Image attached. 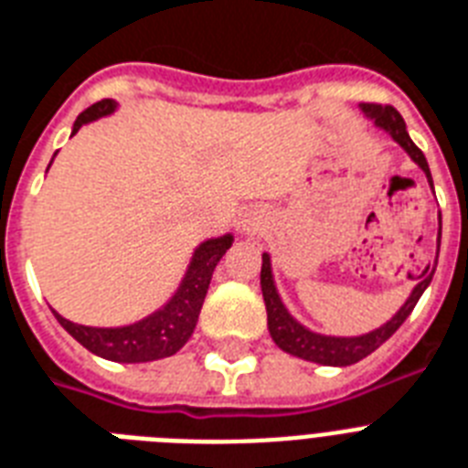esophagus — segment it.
Returning a JSON list of instances; mask_svg holds the SVG:
<instances>
[{"label": "esophagus", "mask_w": 468, "mask_h": 468, "mask_svg": "<svg viewBox=\"0 0 468 468\" xmlns=\"http://www.w3.org/2000/svg\"><path fill=\"white\" fill-rule=\"evenodd\" d=\"M264 223H267V216H264V211H257V208H252V211L242 213L240 220H238V228H240V233L255 235L257 230H262Z\"/></svg>", "instance_id": "esophagus-1"}]
</instances>
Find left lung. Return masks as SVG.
I'll return each instance as SVG.
<instances>
[{
	"label": "left lung",
	"instance_id": "8db88e82",
	"mask_svg": "<svg viewBox=\"0 0 468 468\" xmlns=\"http://www.w3.org/2000/svg\"><path fill=\"white\" fill-rule=\"evenodd\" d=\"M362 112L374 121V126L384 128L386 133L391 135L393 141L406 150L408 155H410V160L425 172L430 186H432V175H430L428 160L422 155V150L410 141L403 116H400L393 106L381 104H362ZM440 235H442V218H440ZM440 235H437V255H440ZM435 267L437 260L435 264H428V267L422 270V274L418 277L420 282H418V286L413 289V293L408 296L406 303L400 306V311L396 313L388 323H384V325L377 327V330H371V333L367 335H356V337H333V335L313 333V330L301 325L299 320L286 311V306L282 303V299H279L277 286H274V277H271L270 255L264 252L260 284H262L264 306H267V325H270L271 340L277 342L279 349H284V352H289V355L293 356H301V359H306V362L325 364V367H349V364H356L359 359H364V356H369L374 349L381 347V345L403 325V320L413 313L418 299H420L422 292H425L430 286V282H432Z\"/></svg>",
	"mask_w": 468,
	"mask_h": 468
}]
</instances>
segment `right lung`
I'll return each instance as SVG.
<instances>
[{
	"label": "right lung",
	"mask_w": 468,
	"mask_h": 468,
	"mask_svg": "<svg viewBox=\"0 0 468 468\" xmlns=\"http://www.w3.org/2000/svg\"><path fill=\"white\" fill-rule=\"evenodd\" d=\"M116 109L113 99H101L97 104H91L90 109H84L77 116L75 126H72V135L90 121H97L106 113H112ZM233 245V235L228 233L223 238H211V240L201 242L194 250L189 270L184 274L182 284L176 289L172 299L155 311L148 318L138 320L133 325L123 327H90L77 325L72 320L62 318L60 313H55V318L72 337H75L82 347H87L94 355L112 359V362H153V359H162V356H172L175 352L186 345V340L197 327L198 313L204 306L206 292L211 284L213 270L220 262V257L226 255V250Z\"/></svg>",
	"instance_id": "1"
}]
</instances>
